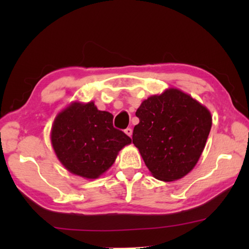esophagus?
Masks as SVG:
<instances>
[{"instance_id":"34e87169","label":"esophagus","mask_w":249,"mask_h":249,"mask_svg":"<svg viewBox=\"0 0 249 249\" xmlns=\"http://www.w3.org/2000/svg\"><path fill=\"white\" fill-rule=\"evenodd\" d=\"M124 132H125V134H126V135H128L129 137H132V134H133V129H132V128H130V127H127V128H126V129L124 130Z\"/></svg>"}]
</instances>
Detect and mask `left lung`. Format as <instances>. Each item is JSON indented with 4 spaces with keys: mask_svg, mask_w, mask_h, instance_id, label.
<instances>
[{
    "mask_svg": "<svg viewBox=\"0 0 249 249\" xmlns=\"http://www.w3.org/2000/svg\"><path fill=\"white\" fill-rule=\"evenodd\" d=\"M133 130L147 168L156 179L175 181L188 175L205 147L212 126L208 108L178 89L149 96L137 108Z\"/></svg>",
    "mask_w": 249,
    "mask_h": 249,
    "instance_id": "8db88e82",
    "label": "left lung"
}]
</instances>
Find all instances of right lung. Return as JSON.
<instances>
[{"mask_svg":"<svg viewBox=\"0 0 249 249\" xmlns=\"http://www.w3.org/2000/svg\"><path fill=\"white\" fill-rule=\"evenodd\" d=\"M52 144L58 159L71 174L96 179L119 151L132 140L113 126V115L99 111L93 102H74L59 113L52 128Z\"/></svg>","mask_w":249,"mask_h":249,"instance_id":"add662e5","label":"right lung"}]
</instances>
